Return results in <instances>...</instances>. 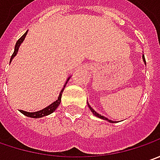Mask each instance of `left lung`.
Segmentation results:
<instances>
[{
  "label": "left lung",
  "instance_id": "1",
  "mask_svg": "<svg viewBox=\"0 0 160 160\" xmlns=\"http://www.w3.org/2000/svg\"><path fill=\"white\" fill-rule=\"evenodd\" d=\"M142 59H143V61H144V63H145L146 61H145V58H144V56H142ZM88 107L90 108L91 112L94 113V114H95V115H96L97 117H98V118H102V119H105V120H108L109 122H112V123H114V121H112V120H111V119H109V118H105V117H103V116H102V115H100V114H98V113H97V112H95V111H94V110H93V109H92V108L90 107V105H89V104H88Z\"/></svg>",
  "mask_w": 160,
  "mask_h": 160
}]
</instances>
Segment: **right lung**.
<instances>
[{"label":"right lung","mask_w":160,"mask_h":160,"mask_svg":"<svg viewBox=\"0 0 160 160\" xmlns=\"http://www.w3.org/2000/svg\"><path fill=\"white\" fill-rule=\"evenodd\" d=\"M26 33H27V32H25V33H24V34L21 36L19 39L18 40V42H17V43H16V46H15L14 52H13L12 56H11V58H10V62H11V60L13 59V58H14L15 56L17 55L20 44H21V43L23 42V41H24V39H25ZM68 80H69V79H68ZM63 90L61 91V93H60V95H59V97H58V100H57L56 102H52L49 106L44 108L43 110H41V111H39V112H27L21 111V110H20V112H22L24 115L27 116V117H31V118H42V117H44V116H47V115H48V114L52 113L53 112H54V111L58 107V105L60 104V102H61V97H62V92H63Z\"/></svg>","instance_id":"right-lung-1"}]
</instances>
